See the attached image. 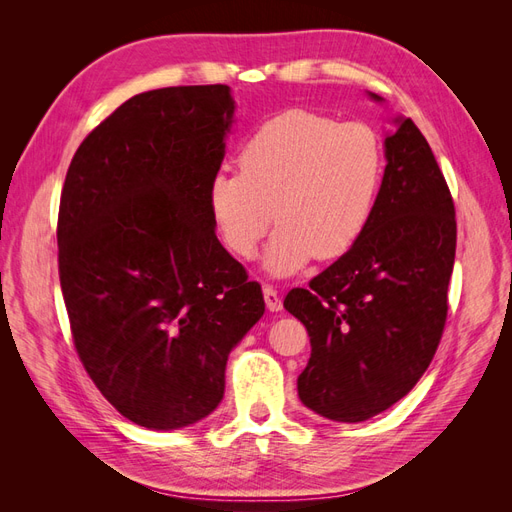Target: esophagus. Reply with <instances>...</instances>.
<instances>
[{
    "mask_svg": "<svg viewBox=\"0 0 512 512\" xmlns=\"http://www.w3.org/2000/svg\"><path fill=\"white\" fill-rule=\"evenodd\" d=\"M262 294H265V303H267L269 312H280L282 299H280V294H277V290L273 286L265 284V288H262Z\"/></svg>",
    "mask_w": 512,
    "mask_h": 512,
    "instance_id": "esophagus-1",
    "label": "esophagus"
}]
</instances>
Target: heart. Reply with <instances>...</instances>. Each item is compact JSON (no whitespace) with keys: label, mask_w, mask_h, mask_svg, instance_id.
<instances>
[{"label":"heart","mask_w":512,"mask_h":512,"mask_svg":"<svg viewBox=\"0 0 512 512\" xmlns=\"http://www.w3.org/2000/svg\"><path fill=\"white\" fill-rule=\"evenodd\" d=\"M380 181L374 130L292 108L247 136L239 173L213 175L209 211L220 239L239 258L256 254L275 218L280 224L265 265L273 275H290L314 256L329 260L352 250L374 215Z\"/></svg>","instance_id":"b5f03b06"}]
</instances>
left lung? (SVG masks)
I'll list each match as a JSON object with an SVG mask.
<instances>
[{"label":"left lung","instance_id":"left-lung-1","mask_svg":"<svg viewBox=\"0 0 512 512\" xmlns=\"http://www.w3.org/2000/svg\"><path fill=\"white\" fill-rule=\"evenodd\" d=\"M395 121L363 237L284 299L312 344L299 397L339 423L367 421L406 397L436 354L448 314L453 196L421 130L412 119Z\"/></svg>","mask_w":512,"mask_h":512}]
</instances>
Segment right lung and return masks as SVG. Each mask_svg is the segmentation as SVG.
I'll return each instance as SVG.
<instances>
[{
	"mask_svg": "<svg viewBox=\"0 0 512 512\" xmlns=\"http://www.w3.org/2000/svg\"><path fill=\"white\" fill-rule=\"evenodd\" d=\"M232 113L228 85L138 94L87 134L61 190L74 348L108 404L147 429L218 408L228 354L265 314L209 211Z\"/></svg>",
	"mask_w": 512,
	"mask_h": 512,
	"instance_id": "obj_1",
	"label": "right lung"
}]
</instances>
